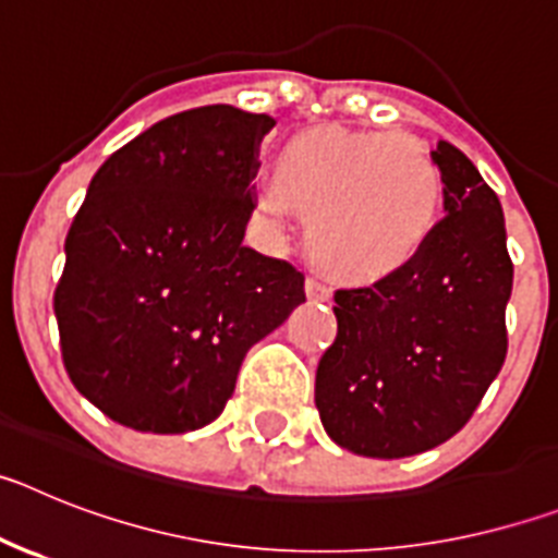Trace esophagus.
Segmentation results:
<instances>
[{
    "label": "esophagus",
    "instance_id": "1",
    "mask_svg": "<svg viewBox=\"0 0 558 558\" xmlns=\"http://www.w3.org/2000/svg\"><path fill=\"white\" fill-rule=\"evenodd\" d=\"M304 290H307L310 302H329L332 299V288H327L322 279H313V276L304 282Z\"/></svg>",
    "mask_w": 558,
    "mask_h": 558
}]
</instances>
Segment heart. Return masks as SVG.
<instances>
[{"mask_svg": "<svg viewBox=\"0 0 558 558\" xmlns=\"http://www.w3.org/2000/svg\"><path fill=\"white\" fill-rule=\"evenodd\" d=\"M276 184L256 192L270 226L290 204L307 215L315 259L347 279H379L413 263L441 211V175L408 136L310 128L276 156Z\"/></svg>", "mask_w": 558, "mask_h": 558, "instance_id": "1", "label": "heart"}]
</instances>
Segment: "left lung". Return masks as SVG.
<instances>
[{"instance_id":"8db88e82","label":"left lung","mask_w":558,"mask_h":558,"mask_svg":"<svg viewBox=\"0 0 558 558\" xmlns=\"http://www.w3.org/2000/svg\"><path fill=\"white\" fill-rule=\"evenodd\" d=\"M430 159L445 184V220L405 268L335 293L338 335L315 372L324 430L366 458L445 445L506 360L514 265L500 201L450 142Z\"/></svg>"}]
</instances>
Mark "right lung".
Returning <instances> with one entry per match:
<instances>
[{
  "instance_id": "add662e5",
  "label": "right lung",
  "mask_w": 558,
  "mask_h": 558,
  "mask_svg": "<svg viewBox=\"0 0 558 558\" xmlns=\"http://www.w3.org/2000/svg\"><path fill=\"white\" fill-rule=\"evenodd\" d=\"M268 113L204 106L108 156L66 234L63 366L108 418L190 433L223 413L256 340L304 302L293 265L243 243Z\"/></svg>"
}]
</instances>
